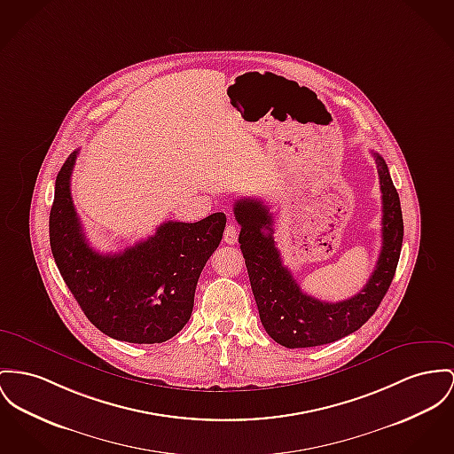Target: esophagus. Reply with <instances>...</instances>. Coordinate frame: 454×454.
<instances>
[{"label": "esophagus", "instance_id": "obj_1", "mask_svg": "<svg viewBox=\"0 0 454 454\" xmlns=\"http://www.w3.org/2000/svg\"><path fill=\"white\" fill-rule=\"evenodd\" d=\"M238 227H236V223H229L227 227H225V231H223V242H227V244H236L238 242Z\"/></svg>", "mask_w": 454, "mask_h": 454}]
</instances>
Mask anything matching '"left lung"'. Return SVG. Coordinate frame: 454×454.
<instances>
[{"instance_id": "8db88e82", "label": "left lung", "mask_w": 454, "mask_h": 454, "mask_svg": "<svg viewBox=\"0 0 454 454\" xmlns=\"http://www.w3.org/2000/svg\"><path fill=\"white\" fill-rule=\"evenodd\" d=\"M382 191V249L366 286L344 301H320L302 293L282 263L273 241V216L260 200L244 198L234 205L241 225L239 244L260 320L267 333L284 348H313L358 331L375 313L393 282L403 246V213L389 168L373 153Z\"/></svg>"}]
</instances>
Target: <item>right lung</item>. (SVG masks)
Instances as JSON below:
<instances>
[{
    "mask_svg": "<svg viewBox=\"0 0 454 454\" xmlns=\"http://www.w3.org/2000/svg\"><path fill=\"white\" fill-rule=\"evenodd\" d=\"M74 152L57 176L50 244L61 277L96 329L134 344L165 342L189 322L203 267L218 247L225 215L163 222L152 238L101 254L86 241L74 201Z\"/></svg>",
    "mask_w": 454,
    "mask_h": 454,
    "instance_id": "add662e5",
    "label": "right lung"
}]
</instances>
